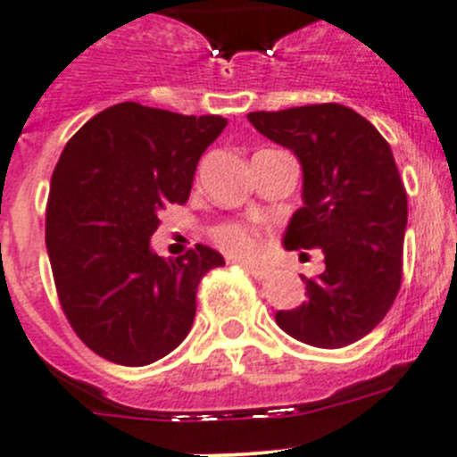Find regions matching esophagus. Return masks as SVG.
Instances as JSON below:
<instances>
[{
  "label": "esophagus",
  "mask_w": 457,
  "mask_h": 457,
  "mask_svg": "<svg viewBox=\"0 0 457 457\" xmlns=\"http://www.w3.org/2000/svg\"><path fill=\"white\" fill-rule=\"evenodd\" d=\"M237 264L244 266L245 270H248L250 275H254L257 279H266L270 275V269L269 266H259V264H253V262H245V259H234Z\"/></svg>",
  "instance_id": "1"
}]
</instances>
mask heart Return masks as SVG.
I'll return each mask as SVG.
<instances>
[{
    "label": "heart",
    "instance_id": "b5f03b06",
    "mask_svg": "<svg viewBox=\"0 0 457 457\" xmlns=\"http://www.w3.org/2000/svg\"><path fill=\"white\" fill-rule=\"evenodd\" d=\"M212 241L232 257H253L259 248V229L248 223H220L212 228Z\"/></svg>",
    "mask_w": 457,
    "mask_h": 457
}]
</instances>
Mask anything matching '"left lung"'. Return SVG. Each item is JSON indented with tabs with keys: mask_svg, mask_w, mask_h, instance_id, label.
<instances>
[{
	"mask_svg": "<svg viewBox=\"0 0 457 457\" xmlns=\"http://www.w3.org/2000/svg\"><path fill=\"white\" fill-rule=\"evenodd\" d=\"M248 120L294 150L303 166L305 204L287 228L285 248L326 254V270L303 278L307 303L278 312L275 320L310 346L355 344L385 319L401 289L408 193L392 147L367 118L335 102L254 111Z\"/></svg>",
	"mask_w": 457,
	"mask_h": 457,
	"instance_id": "8db88e82",
	"label": "left lung"
}]
</instances>
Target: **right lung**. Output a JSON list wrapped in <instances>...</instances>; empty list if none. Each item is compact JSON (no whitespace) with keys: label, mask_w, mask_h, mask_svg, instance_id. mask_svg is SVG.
I'll return each mask as SVG.
<instances>
[{"label":"right lung","mask_w":457,"mask_h":457,"mask_svg":"<svg viewBox=\"0 0 457 457\" xmlns=\"http://www.w3.org/2000/svg\"><path fill=\"white\" fill-rule=\"evenodd\" d=\"M220 116L122 102L90 118L52 172L45 244L61 310L93 353L145 367L179 346L195 291L225 259L203 244L175 259L150 250L163 204H184Z\"/></svg>","instance_id":"right-lung-1"}]
</instances>
